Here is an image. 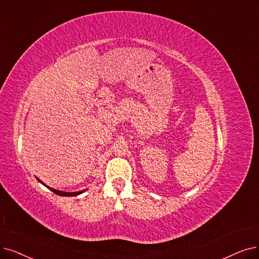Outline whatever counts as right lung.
Returning <instances> with one entry per match:
<instances>
[{"instance_id":"1","label":"right lung","mask_w":259,"mask_h":259,"mask_svg":"<svg viewBox=\"0 0 259 259\" xmlns=\"http://www.w3.org/2000/svg\"><path fill=\"white\" fill-rule=\"evenodd\" d=\"M41 184H44L42 182H41L39 179H37ZM45 185V184H44ZM46 186V185H45ZM48 187V186H47ZM51 191H53L54 193H56V194H58V195H61V196H76V195H78V194H80V193H82L84 192L85 190H81V191H77V192H64V191H60V190H56V189H53V188H51V187H48Z\"/></svg>"}]
</instances>
